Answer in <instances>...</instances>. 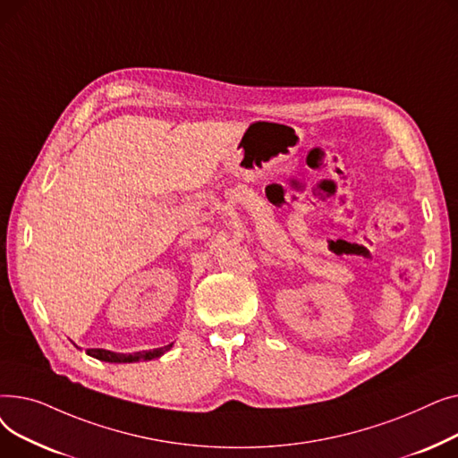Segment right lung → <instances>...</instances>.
Here are the masks:
<instances>
[{
	"label": "right lung",
	"instance_id": "obj_1",
	"mask_svg": "<svg viewBox=\"0 0 458 458\" xmlns=\"http://www.w3.org/2000/svg\"><path fill=\"white\" fill-rule=\"evenodd\" d=\"M174 344H168L165 347L159 349H152V351H139V352H131V354H124V352H113V351H106V349H87V354L92 358H98L102 362H109V364H131V362H140V360H154L163 356L166 351H171Z\"/></svg>",
	"mask_w": 458,
	"mask_h": 458
}]
</instances>
